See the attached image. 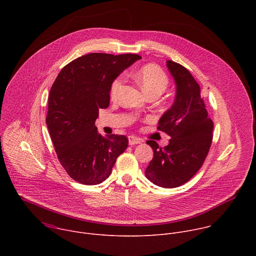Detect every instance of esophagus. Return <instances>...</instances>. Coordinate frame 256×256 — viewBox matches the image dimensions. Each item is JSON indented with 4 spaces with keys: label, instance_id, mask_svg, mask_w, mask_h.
Listing matches in <instances>:
<instances>
[{
    "label": "esophagus",
    "instance_id": "esophagus-1",
    "mask_svg": "<svg viewBox=\"0 0 256 256\" xmlns=\"http://www.w3.org/2000/svg\"><path fill=\"white\" fill-rule=\"evenodd\" d=\"M142 140H140V138H136V136H128V144H130V146H132V144H140Z\"/></svg>",
    "mask_w": 256,
    "mask_h": 256
}]
</instances>
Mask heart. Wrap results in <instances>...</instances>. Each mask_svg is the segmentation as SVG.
Masks as SVG:
<instances>
[{
    "mask_svg": "<svg viewBox=\"0 0 256 256\" xmlns=\"http://www.w3.org/2000/svg\"><path fill=\"white\" fill-rule=\"evenodd\" d=\"M136 78L144 93L150 95H161L168 86L169 79L166 72L157 64H149L142 66L136 72ZM122 87V78H116L110 86V97L116 99Z\"/></svg>",
    "mask_w": 256,
    "mask_h": 256,
    "instance_id": "1",
    "label": "heart"
}]
</instances>
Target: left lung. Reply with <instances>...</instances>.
Segmentation results:
<instances>
[{"label":"left lung","mask_w":256,"mask_h":256,"mask_svg":"<svg viewBox=\"0 0 256 256\" xmlns=\"http://www.w3.org/2000/svg\"><path fill=\"white\" fill-rule=\"evenodd\" d=\"M166 66L174 79L176 94L159 120L158 130L170 136V140L164 148L155 140L147 142L154 157L144 175L158 186L174 188L184 184L202 167L212 144L214 124L190 70L172 60H167Z\"/></svg>","instance_id":"8db88e82"}]
</instances>
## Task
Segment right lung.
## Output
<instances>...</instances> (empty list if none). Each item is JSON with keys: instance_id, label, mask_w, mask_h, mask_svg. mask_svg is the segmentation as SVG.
I'll list each match as a JSON object with an SVG mask.
<instances>
[{"instance_id": "right-lung-1", "label": "right lung", "mask_w": 256, "mask_h": 256, "mask_svg": "<svg viewBox=\"0 0 256 256\" xmlns=\"http://www.w3.org/2000/svg\"><path fill=\"white\" fill-rule=\"evenodd\" d=\"M138 54H89L62 68L48 96V128L60 163L79 184L95 186L112 173L128 148L126 136H101L95 126L99 108L110 101V86Z\"/></svg>"}]
</instances>
